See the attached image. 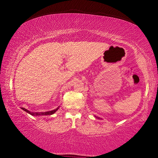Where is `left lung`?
<instances>
[{"label":"left lung","instance_id":"1","mask_svg":"<svg viewBox=\"0 0 158 158\" xmlns=\"http://www.w3.org/2000/svg\"><path fill=\"white\" fill-rule=\"evenodd\" d=\"M96 118H99V117H96Z\"/></svg>","mask_w":158,"mask_h":158}]
</instances>
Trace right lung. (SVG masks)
Here are the masks:
<instances>
[{
  "mask_svg": "<svg viewBox=\"0 0 158 158\" xmlns=\"http://www.w3.org/2000/svg\"><path fill=\"white\" fill-rule=\"evenodd\" d=\"M21 109H23V111H25L26 112H27V113H29V114H31V115H32V116H41V115H52V114L55 113L56 111L58 109V108L55 110H52V111H47V112H31V111H28L27 109H24V108H21Z\"/></svg>",
  "mask_w": 158,
  "mask_h": 158,
  "instance_id": "obj_1",
  "label": "right lung"
}]
</instances>
